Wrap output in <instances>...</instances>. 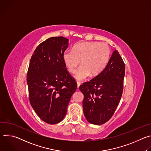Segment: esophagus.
<instances>
[{"mask_svg":"<svg viewBox=\"0 0 151 151\" xmlns=\"http://www.w3.org/2000/svg\"><path fill=\"white\" fill-rule=\"evenodd\" d=\"M80 85H81V83H80V82H79V81H77V87H78V88H79V87Z\"/></svg>","mask_w":151,"mask_h":151,"instance_id":"esophagus-1","label":"esophagus"}]
</instances>
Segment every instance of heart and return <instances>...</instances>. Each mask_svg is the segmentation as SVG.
Here are the masks:
<instances>
[{"mask_svg":"<svg viewBox=\"0 0 151 151\" xmlns=\"http://www.w3.org/2000/svg\"><path fill=\"white\" fill-rule=\"evenodd\" d=\"M111 55L109 46L100 42H81L77 43L72 51H65L62 56L63 61L68 71L75 75L78 80H83L88 77L100 74L106 68Z\"/></svg>","mask_w":151,"mask_h":151,"instance_id":"heart-1","label":"heart"}]
</instances>
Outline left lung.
Wrapping results in <instances>:
<instances>
[{
  "instance_id": "8db88e82",
  "label": "left lung",
  "mask_w": 151,
  "mask_h": 151,
  "mask_svg": "<svg viewBox=\"0 0 151 151\" xmlns=\"http://www.w3.org/2000/svg\"><path fill=\"white\" fill-rule=\"evenodd\" d=\"M125 64L116 50L100 74L80 85L83 114L90 123L101 125L112 118L122 97Z\"/></svg>"
}]
</instances>
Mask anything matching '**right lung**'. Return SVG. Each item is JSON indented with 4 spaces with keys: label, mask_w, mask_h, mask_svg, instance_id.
<instances>
[{
    "label": "right lung",
    "mask_w": 151,
    "mask_h": 151,
    "mask_svg": "<svg viewBox=\"0 0 151 151\" xmlns=\"http://www.w3.org/2000/svg\"><path fill=\"white\" fill-rule=\"evenodd\" d=\"M63 36L42 42L32 55L27 75L29 100L38 116L49 124L61 122L77 88V83L63 61L68 47Z\"/></svg>",
    "instance_id": "obj_1"
}]
</instances>
